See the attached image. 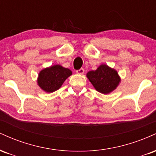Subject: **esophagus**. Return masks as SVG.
<instances>
[{"label":"esophagus","mask_w":156,"mask_h":156,"mask_svg":"<svg viewBox=\"0 0 156 156\" xmlns=\"http://www.w3.org/2000/svg\"><path fill=\"white\" fill-rule=\"evenodd\" d=\"M84 73V69L83 68H81V69H78V70H76V73L77 74H79V75H83Z\"/></svg>","instance_id":"esophagus-1"}]
</instances>
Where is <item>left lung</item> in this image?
Segmentation results:
<instances>
[{
  "mask_svg": "<svg viewBox=\"0 0 156 156\" xmlns=\"http://www.w3.org/2000/svg\"><path fill=\"white\" fill-rule=\"evenodd\" d=\"M87 77L94 88L104 94L115 90L121 81L117 71L105 64L100 65L96 70L87 73Z\"/></svg>",
  "mask_w": 156,
  "mask_h": 156,
  "instance_id": "left-lung-1",
  "label": "left lung"
}]
</instances>
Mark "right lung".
I'll list each match as a JSON object with an SVG mask.
<instances>
[{
    "instance_id": "right-lung-1",
    "label": "right lung",
    "mask_w": 156,
    "mask_h": 156,
    "mask_svg": "<svg viewBox=\"0 0 156 156\" xmlns=\"http://www.w3.org/2000/svg\"><path fill=\"white\" fill-rule=\"evenodd\" d=\"M72 74V71L68 68L62 67L60 64H55L44 68L39 73L37 84L44 92H53L58 90Z\"/></svg>"
}]
</instances>
